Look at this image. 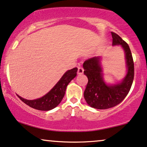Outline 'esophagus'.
<instances>
[{"instance_id":"34e87169","label":"esophagus","mask_w":147,"mask_h":147,"mask_svg":"<svg viewBox=\"0 0 147 147\" xmlns=\"http://www.w3.org/2000/svg\"><path fill=\"white\" fill-rule=\"evenodd\" d=\"M83 71H84V69H83V68L82 66H79L78 67V71H77V73L78 74H83Z\"/></svg>"}]
</instances>
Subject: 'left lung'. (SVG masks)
Wrapping results in <instances>:
<instances>
[{
  "label": "left lung",
  "mask_w": 147,
  "mask_h": 147,
  "mask_svg": "<svg viewBox=\"0 0 147 147\" xmlns=\"http://www.w3.org/2000/svg\"><path fill=\"white\" fill-rule=\"evenodd\" d=\"M113 45H121L125 53L127 74L119 84L109 86L104 82L98 57H92L83 63L84 74L88 78L84 98L90 107L97 109H107L121 102L130 90L134 77V64L131 50L127 42L116 33L111 32Z\"/></svg>",
  "instance_id": "8db88e82"
}]
</instances>
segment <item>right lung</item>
<instances>
[{
    "label": "right lung",
    "mask_w": 147,
    "mask_h": 147,
    "mask_svg": "<svg viewBox=\"0 0 147 147\" xmlns=\"http://www.w3.org/2000/svg\"><path fill=\"white\" fill-rule=\"evenodd\" d=\"M78 68H74L68 70L62 76L60 81L43 97L34 100L24 99L18 95L23 102L31 108L39 111H49L59 105L64 98L66 87L70 81L77 76Z\"/></svg>",
    "instance_id": "obj_1"
}]
</instances>
